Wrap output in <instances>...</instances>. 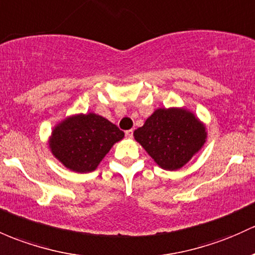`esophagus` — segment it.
<instances>
[{"mask_svg": "<svg viewBox=\"0 0 255 255\" xmlns=\"http://www.w3.org/2000/svg\"><path fill=\"white\" fill-rule=\"evenodd\" d=\"M125 135H127V137H128V138H132V136H133V131H132V130H128L127 132H125Z\"/></svg>", "mask_w": 255, "mask_h": 255, "instance_id": "esophagus-1", "label": "esophagus"}]
</instances>
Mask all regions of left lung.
Here are the masks:
<instances>
[{"label":"left lung","instance_id":"obj_1","mask_svg":"<svg viewBox=\"0 0 255 255\" xmlns=\"http://www.w3.org/2000/svg\"><path fill=\"white\" fill-rule=\"evenodd\" d=\"M205 125L186 108H158L133 137L164 170H179L207 141Z\"/></svg>","mask_w":255,"mask_h":255}]
</instances>
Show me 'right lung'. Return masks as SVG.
Segmentation results:
<instances>
[{"mask_svg":"<svg viewBox=\"0 0 255 255\" xmlns=\"http://www.w3.org/2000/svg\"><path fill=\"white\" fill-rule=\"evenodd\" d=\"M123 138L124 132L106 118L80 113L53 128L48 146L65 168L84 174L96 170L114 143Z\"/></svg>","mask_w":255,"mask_h":255,"instance_id":"right-lung-1","label":"right lung"}]
</instances>
